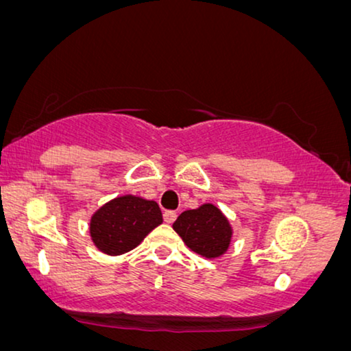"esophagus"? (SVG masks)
I'll use <instances>...</instances> for the list:
<instances>
[{"mask_svg":"<svg viewBox=\"0 0 351 351\" xmlns=\"http://www.w3.org/2000/svg\"><path fill=\"white\" fill-rule=\"evenodd\" d=\"M178 214L175 211H165L164 213V222L165 223H173Z\"/></svg>","mask_w":351,"mask_h":351,"instance_id":"1","label":"esophagus"}]
</instances>
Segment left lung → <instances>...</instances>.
Here are the masks:
<instances>
[{
    "mask_svg": "<svg viewBox=\"0 0 351 351\" xmlns=\"http://www.w3.org/2000/svg\"><path fill=\"white\" fill-rule=\"evenodd\" d=\"M173 230L192 252L205 258H217L226 254L233 233L228 219L211 203L181 213Z\"/></svg>",
    "mask_w": 351,
    "mask_h": 351,
    "instance_id": "1",
    "label": "left lung"
}]
</instances>
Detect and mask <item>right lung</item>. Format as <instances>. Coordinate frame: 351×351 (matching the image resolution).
<instances>
[{
    "instance_id": "right-lung-1",
    "label": "right lung",
    "mask_w": 351,
    "mask_h": 351,
    "mask_svg": "<svg viewBox=\"0 0 351 351\" xmlns=\"http://www.w3.org/2000/svg\"><path fill=\"white\" fill-rule=\"evenodd\" d=\"M162 223L160 208L153 200L123 195L110 200L93 214L90 234L96 247L107 255H121L137 247L146 234Z\"/></svg>"
}]
</instances>
